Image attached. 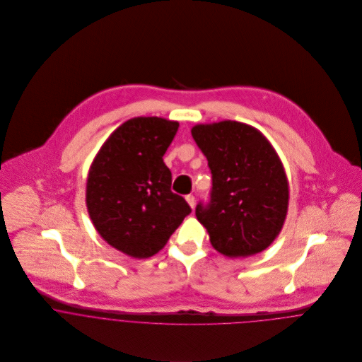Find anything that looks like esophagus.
Wrapping results in <instances>:
<instances>
[{
    "instance_id": "1",
    "label": "esophagus",
    "mask_w": 362,
    "mask_h": 362,
    "mask_svg": "<svg viewBox=\"0 0 362 362\" xmlns=\"http://www.w3.org/2000/svg\"><path fill=\"white\" fill-rule=\"evenodd\" d=\"M185 199H187L188 205L194 209V206H195V197H194V195H187Z\"/></svg>"
}]
</instances>
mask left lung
<instances>
[{"label":"left lung","instance_id":"8db88e82","mask_svg":"<svg viewBox=\"0 0 362 362\" xmlns=\"http://www.w3.org/2000/svg\"><path fill=\"white\" fill-rule=\"evenodd\" d=\"M191 134L211 171L207 205L197 217L210 244L230 258L266 250L288 209V181L280 157L257 128L237 121L198 124Z\"/></svg>","mask_w":362,"mask_h":362}]
</instances>
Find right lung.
Returning a JSON list of instances; mask_svg holds the SVG:
<instances>
[{"mask_svg": "<svg viewBox=\"0 0 362 362\" xmlns=\"http://www.w3.org/2000/svg\"><path fill=\"white\" fill-rule=\"evenodd\" d=\"M178 127L160 117L131 118L108 136L89 168L92 223L107 244L128 257H153L191 213L171 191V171L163 161Z\"/></svg>", "mask_w": 362, "mask_h": 362, "instance_id": "add662e5", "label": "right lung"}]
</instances>
